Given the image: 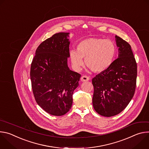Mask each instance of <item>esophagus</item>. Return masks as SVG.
Returning <instances> with one entry per match:
<instances>
[{"instance_id": "1", "label": "esophagus", "mask_w": 149, "mask_h": 149, "mask_svg": "<svg viewBox=\"0 0 149 149\" xmlns=\"http://www.w3.org/2000/svg\"><path fill=\"white\" fill-rule=\"evenodd\" d=\"M90 79V78L86 75H83L82 76V77L81 78V81H88Z\"/></svg>"}]
</instances>
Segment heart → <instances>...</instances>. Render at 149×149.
I'll list each match as a JSON object with an SVG mask.
<instances>
[{"label":"heart","instance_id":"1","mask_svg":"<svg viewBox=\"0 0 149 149\" xmlns=\"http://www.w3.org/2000/svg\"><path fill=\"white\" fill-rule=\"evenodd\" d=\"M117 49L109 39L90 38L79 42L77 51L71 50L70 57L75 68L79 70L86 59L87 66L93 72H101L109 69L114 61Z\"/></svg>","mask_w":149,"mask_h":149}]
</instances>
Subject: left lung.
<instances>
[{"mask_svg": "<svg viewBox=\"0 0 149 149\" xmlns=\"http://www.w3.org/2000/svg\"><path fill=\"white\" fill-rule=\"evenodd\" d=\"M118 58L111 66L92 79L93 104L95 111L104 117L116 116L129 104L135 93L137 63L131 46L116 35Z\"/></svg>", "mask_w": 149, "mask_h": 149, "instance_id": "left-lung-1", "label": "left lung"}]
</instances>
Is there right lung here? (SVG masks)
Wrapping results in <instances>:
<instances>
[{"label":"right lung","instance_id":"add662e5","mask_svg":"<svg viewBox=\"0 0 149 149\" xmlns=\"http://www.w3.org/2000/svg\"><path fill=\"white\" fill-rule=\"evenodd\" d=\"M69 33L59 32L38 46L31 66V80L35 99L49 114L61 116L70 111L74 91L81 75L70 70Z\"/></svg>","mask_w":149,"mask_h":149}]
</instances>
